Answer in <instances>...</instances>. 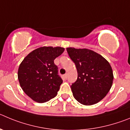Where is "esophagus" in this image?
<instances>
[{
  "label": "esophagus",
  "instance_id": "obj_1",
  "mask_svg": "<svg viewBox=\"0 0 130 130\" xmlns=\"http://www.w3.org/2000/svg\"><path fill=\"white\" fill-rule=\"evenodd\" d=\"M64 78H65V79H66V78H68V73H66V74L64 75Z\"/></svg>",
  "mask_w": 130,
  "mask_h": 130
}]
</instances>
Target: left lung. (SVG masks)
Segmentation results:
<instances>
[{"label": "left lung", "instance_id": "obj_1", "mask_svg": "<svg viewBox=\"0 0 130 130\" xmlns=\"http://www.w3.org/2000/svg\"><path fill=\"white\" fill-rule=\"evenodd\" d=\"M78 73L71 86L74 98L84 105L96 104L105 97L113 80L109 63L99 53L88 49L66 48Z\"/></svg>", "mask_w": 130, "mask_h": 130}]
</instances>
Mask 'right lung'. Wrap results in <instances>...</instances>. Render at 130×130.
I'll use <instances>...</instances> for the list:
<instances>
[{
  "mask_svg": "<svg viewBox=\"0 0 130 130\" xmlns=\"http://www.w3.org/2000/svg\"><path fill=\"white\" fill-rule=\"evenodd\" d=\"M64 48L40 47L25 57L18 70V79L26 95L33 101L44 103L54 98L62 83L54 60Z\"/></svg>",
  "mask_w": 130,
  "mask_h": 130,
  "instance_id": "right-lung-1",
  "label": "right lung"
}]
</instances>
